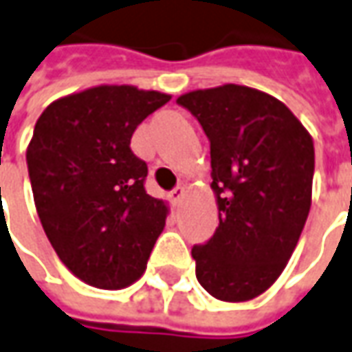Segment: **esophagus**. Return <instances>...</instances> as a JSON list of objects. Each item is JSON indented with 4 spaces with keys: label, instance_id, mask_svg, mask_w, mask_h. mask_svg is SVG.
I'll return each mask as SVG.
<instances>
[{
    "label": "esophagus",
    "instance_id": "esophagus-1",
    "mask_svg": "<svg viewBox=\"0 0 352 352\" xmlns=\"http://www.w3.org/2000/svg\"><path fill=\"white\" fill-rule=\"evenodd\" d=\"M185 195H186L185 186H177V188H173V190L169 192V198H171V202H173V204H179V202L185 198Z\"/></svg>",
    "mask_w": 352,
    "mask_h": 352
}]
</instances>
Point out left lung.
I'll return each mask as SVG.
<instances>
[{
    "instance_id": "obj_1",
    "label": "left lung",
    "mask_w": 352,
    "mask_h": 352,
    "mask_svg": "<svg viewBox=\"0 0 352 352\" xmlns=\"http://www.w3.org/2000/svg\"><path fill=\"white\" fill-rule=\"evenodd\" d=\"M210 140L219 226L192 248L196 279L226 302L256 298L276 283L312 204L314 142L274 96L241 85L177 98Z\"/></svg>"
}]
</instances>
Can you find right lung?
<instances>
[{
  "instance_id": "right-lung-1",
  "label": "right lung",
  "mask_w": 352,
  "mask_h": 352,
  "mask_svg": "<svg viewBox=\"0 0 352 352\" xmlns=\"http://www.w3.org/2000/svg\"><path fill=\"white\" fill-rule=\"evenodd\" d=\"M171 96L100 85L42 111L26 148L38 217L67 270L100 289L144 274L169 208L146 195V164L131 150L136 126Z\"/></svg>"
}]
</instances>
